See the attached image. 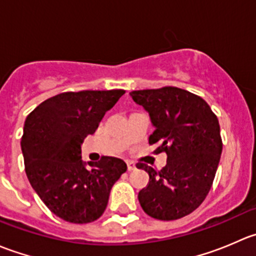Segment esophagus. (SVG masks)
I'll list each match as a JSON object with an SVG mask.
<instances>
[{
    "label": "esophagus",
    "mask_w": 256,
    "mask_h": 256,
    "mask_svg": "<svg viewBox=\"0 0 256 256\" xmlns=\"http://www.w3.org/2000/svg\"><path fill=\"white\" fill-rule=\"evenodd\" d=\"M126 164H128V171H135L136 170V164H134V162H131V161H128L126 162Z\"/></svg>",
    "instance_id": "obj_1"
}]
</instances>
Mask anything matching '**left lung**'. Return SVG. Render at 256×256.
I'll return each instance as SVG.
<instances>
[{
  "label": "left lung",
  "instance_id": "left-lung-1",
  "mask_svg": "<svg viewBox=\"0 0 256 256\" xmlns=\"http://www.w3.org/2000/svg\"><path fill=\"white\" fill-rule=\"evenodd\" d=\"M130 96L150 115L154 134L150 144L167 154V164L148 174V184L138 192V202L150 216L176 220L202 204L220 160V128L202 98L174 86L131 92Z\"/></svg>",
  "mask_w": 256,
  "mask_h": 256
}]
</instances>
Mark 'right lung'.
Listing matches in <instances>:
<instances>
[{"label":"right lung","mask_w":256,"mask_h":256,"mask_svg":"<svg viewBox=\"0 0 256 256\" xmlns=\"http://www.w3.org/2000/svg\"><path fill=\"white\" fill-rule=\"evenodd\" d=\"M125 90L62 92L27 116L20 140L26 174L52 213L85 224L104 213L114 183L128 166L116 157L82 162V144ZM88 164L89 168L86 167Z\"/></svg>","instance_id":"obj_1"}]
</instances>
